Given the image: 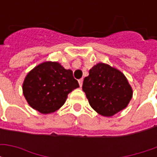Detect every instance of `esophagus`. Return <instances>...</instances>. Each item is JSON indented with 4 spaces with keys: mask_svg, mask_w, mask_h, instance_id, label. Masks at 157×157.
Masks as SVG:
<instances>
[{
    "mask_svg": "<svg viewBox=\"0 0 157 157\" xmlns=\"http://www.w3.org/2000/svg\"><path fill=\"white\" fill-rule=\"evenodd\" d=\"M79 82V85H80V86H82V83H83V79H80L78 81Z\"/></svg>",
    "mask_w": 157,
    "mask_h": 157,
    "instance_id": "esophagus-1",
    "label": "esophagus"
}]
</instances>
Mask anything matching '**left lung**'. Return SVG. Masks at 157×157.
I'll return each instance as SVG.
<instances>
[{"label": "left lung", "mask_w": 157, "mask_h": 157, "mask_svg": "<svg viewBox=\"0 0 157 157\" xmlns=\"http://www.w3.org/2000/svg\"><path fill=\"white\" fill-rule=\"evenodd\" d=\"M82 90L96 112L111 117L124 109L130 102L133 90L128 80L118 69L98 63L84 78Z\"/></svg>", "instance_id": "left-lung-1"}]
</instances>
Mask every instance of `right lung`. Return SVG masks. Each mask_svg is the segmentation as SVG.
I'll list each match as a JSON object with an SVG mask.
<instances>
[{"label": "right lung", "instance_id": "obj_1", "mask_svg": "<svg viewBox=\"0 0 157 157\" xmlns=\"http://www.w3.org/2000/svg\"><path fill=\"white\" fill-rule=\"evenodd\" d=\"M79 87L71 70L59 62L45 61L31 70L22 84V92L30 107L43 114L60 109L68 94Z\"/></svg>", "mask_w": 157, "mask_h": 157}]
</instances>
